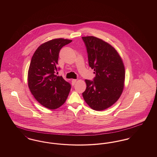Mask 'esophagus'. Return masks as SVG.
<instances>
[{
	"instance_id": "obj_1",
	"label": "esophagus",
	"mask_w": 157,
	"mask_h": 157,
	"mask_svg": "<svg viewBox=\"0 0 157 157\" xmlns=\"http://www.w3.org/2000/svg\"><path fill=\"white\" fill-rule=\"evenodd\" d=\"M76 82H77V79H72V85H74Z\"/></svg>"
}]
</instances>
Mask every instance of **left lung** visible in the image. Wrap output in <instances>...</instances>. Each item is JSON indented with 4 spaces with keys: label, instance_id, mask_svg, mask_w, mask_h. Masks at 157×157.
<instances>
[{
    "label": "left lung",
    "instance_id": "left-lung-1",
    "mask_svg": "<svg viewBox=\"0 0 157 157\" xmlns=\"http://www.w3.org/2000/svg\"><path fill=\"white\" fill-rule=\"evenodd\" d=\"M90 67L96 74L94 81L85 79L83 98L90 108L102 111L114 104L124 88L125 67L118 51L108 42L95 36H83Z\"/></svg>",
    "mask_w": 157,
    "mask_h": 157
}]
</instances>
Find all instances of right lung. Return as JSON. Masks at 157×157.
<instances>
[{
	"mask_svg": "<svg viewBox=\"0 0 157 157\" xmlns=\"http://www.w3.org/2000/svg\"><path fill=\"white\" fill-rule=\"evenodd\" d=\"M72 40L57 38L40 45L34 53L28 72V86L37 102L50 109L63 104L71 85L62 76H56L60 49Z\"/></svg>",
	"mask_w": 157,
	"mask_h": 157,
	"instance_id": "add662e5",
	"label": "right lung"
}]
</instances>
